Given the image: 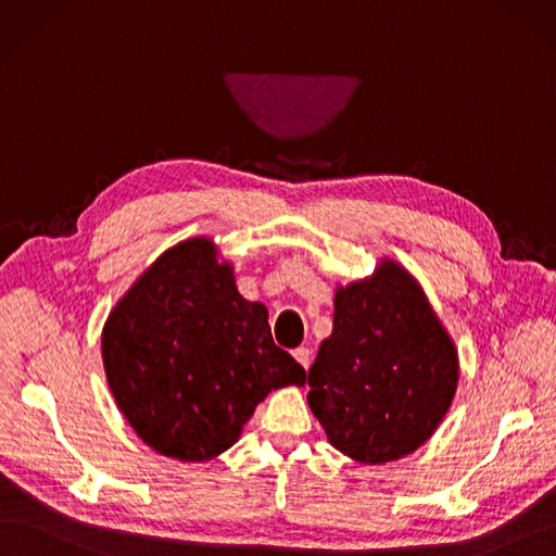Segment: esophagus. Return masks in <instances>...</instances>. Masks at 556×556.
Returning <instances> with one entry per match:
<instances>
[{"label":"esophagus","instance_id":"1","mask_svg":"<svg viewBox=\"0 0 556 556\" xmlns=\"http://www.w3.org/2000/svg\"><path fill=\"white\" fill-rule=\"evenodd\" d=\"M293 357L304 366V368H309V362H312V353H309V348H304V345H300V348H295L293 351Z\"/></svg>","mask_w":556,"mask_h":556}]
</instances>
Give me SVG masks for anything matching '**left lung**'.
<instances>
[{"mask_svg":"<svg viewBox=\"0 0 556 556\" xmlns=\"http://www.w3.org/2000/svg\"><path fill=\"white\" fill-rule=\"evenodd\" d=\"M456 384V348L399 263L382 261L374 277L337 291L306 401L341 454L368 465L413 454L435 433Z\"/></svg>","mask_w":556,"mask_h":556,"instance_id":"8db88e82","label":"left lung"}]
</instances>
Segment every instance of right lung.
Instances as JSON below:
<instances>
[{"mask_svg":"<svg viewBox=\"0 0 556 556\" xmlns=\"http://www.w3.org/2000/svg\"><path fill=\"white\" fill-rule=\"evenodd\" d=\"M102 364L123 417L157 454L211 460L254 407L306 371L275 345L267 309L247 302L205 238L164 252L118 300Z\"/></svg>","mask_w":556,"mask_h":556,"instance_id":"obj_1","label":"right lung"}]
</instances>
